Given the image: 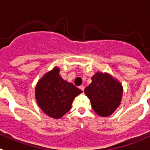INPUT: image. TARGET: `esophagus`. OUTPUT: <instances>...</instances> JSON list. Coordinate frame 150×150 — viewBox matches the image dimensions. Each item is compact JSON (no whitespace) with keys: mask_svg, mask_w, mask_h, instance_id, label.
<instances>
[{"mask_svg":"<svg viewBox=\"0 0 150 150\" xmlns=\"http://www.w3.org/2000/svg\"><path fill=\"white\" fill-rule=\"evenodd\" d=\"M79 88H80V89L81 90V91H84V85H81Z\"/></svg>","mask_w":150,"mask_h":150,"instance_id":"1","label":"esophagus"}]
</instances>
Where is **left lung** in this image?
<instances>
[{"instance_id":"1","label":"left lung","mask_w":150,"mask_h":150,"mask_svg":"<svg viewBox=\"0 0 150 150\" xmlns=\"http://www.w3.org/2000/svg\"><path fill=\"white\" fill-rule=\"evenodd\" d=\"M92 82L84 89L94 112L100 116L112 114L121 104L123 87L118 80L106 72L97 71Z\"/></svg>"}]
</instances>
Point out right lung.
<instances>
[{
    "mask_svg": "<svg viewBox=\"0 0 150 150\" xmlns=\"http://www.w3.org/2000/svg\"><path fill=\"white\" fill-rule=\"evenodd\" d=\"M81 93L73 84L61 78L57 66L44 74L38 81L35 92L39 107L53 118H62L69 111L75 97Z\"/></svg>",
    "mask_w": 150,
    "mask_h": 150,
    "instance_id": "add662e5",
    "label": "right lung"
}]
</instances>
